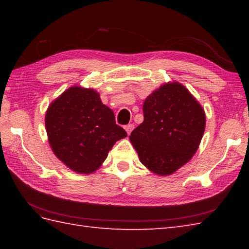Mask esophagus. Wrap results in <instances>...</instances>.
Listing matches in <instances>:
<instances>
[{
  "instance_id": "1",
  "label": "esophagus",
  "mask_w": 249,
  "mask_h": 249,
  "mask_svg": "<svg viewBox=\"0 0 249 249\" xmlns=\"http://www.w3.org/2000/svg\"><path fill=\"white\" fill-rule=\"evenodd\" d=\"M125 130H126V133H127L128 135L131 133V131H133V129H134V125L133 124H128V125H126L125 126Z\"/></svg>"
}]
</instances>
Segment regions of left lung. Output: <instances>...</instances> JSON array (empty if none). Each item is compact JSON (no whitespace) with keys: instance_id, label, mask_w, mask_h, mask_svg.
<instances>
[{"instance_id":"obj_1","label":"left lung","mask_w":249,"mask_h":249,"mask_svg":"<svg viewBox=\"0 0 249 249\" xmlns=\"http://www.w3.org/2000/svg\"><path fill=\"white\" fill-rule=\"evenodd\" d=\"M142 110L144 120L129 140L142 165L157 176H170L197 152L205 129L204 110L177 81L152 92Z\"/></svg>"}]
</instances>
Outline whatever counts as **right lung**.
<instances>
[{
    "instance_id": "obj_1",
    "label": "right lung",
    "mask_w": 249,
    "mask_h": 249,
    "mask_svg": "<svg viewBox=\"0 0 249 249\" xmlns=\"http://www.w3.org/2000/svg\"><path fill=\"white\" fill-rule=\"evenodd\" d=\"M45 125L54 155L81 174L98 170L115 142L127 136L99 93L80 86L65 89L49 105Z\"/></svg>"
}]
</instances>
